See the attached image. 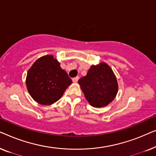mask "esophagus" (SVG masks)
<instances>
[{
    "mask_svg": "<svg viewBox=\"0 0 156 156\" xmlns=\"http://www.w3.org/2000/svg\"><path fill=\"white\" fill-rule=\"evenodd\" d=\"M78 80H79V76H76V77L72 78V81H73V82H74V83L77 82Z\"/></svg>",
    "mask_w": 156,
    "mask_h": 156,
    "instance_id": "obj_1",
    "label": "esophagus"
}]
</instances>
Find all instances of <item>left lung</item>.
<instances>
[{
	"instance_id": "8db88e82",
	"label": "left lung",
	"mask_w": 156,
	"mask_h": 156,
	"mask_svg": "<svg viewBox=\"0 0 156 156\" xmlns=\"http://www.w3.org/2000/svg\"><path fill=\"white\" fill-rule=\"evenodd\" d=\"M78 83L87 101L94 107H103L112 102L118 91V84L107 64L91 66L87 74Z\"/></svg>"
}]
</instances>
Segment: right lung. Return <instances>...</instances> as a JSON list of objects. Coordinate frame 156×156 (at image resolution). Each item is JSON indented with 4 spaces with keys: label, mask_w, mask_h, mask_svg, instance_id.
Returning a JSON list of instances; mask_svg holds the SVG:
<instances>
[{
    "label": "right lung",
    "mask_w": 156,
    "mask_h": 156,
    "mask_svg": "<svg viewBox=\"0 0 156 156\" xmlns=\"http://www.w3.org/2000/svg\"><path fill=\"white\" fill-rule=\"evenodd\" d=\"M72 81L52 55L40 57L28 70L26 86L33 99L50 105L60 99Z\"/></svg>",
    "instance_id": "1"
}]
</instances>
